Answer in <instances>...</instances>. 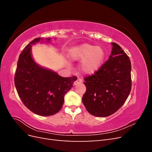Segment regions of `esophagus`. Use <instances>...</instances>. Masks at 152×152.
Returning a JSON list of instances; mask_svg holds the SVG:
<instances>
[{"mask_svg":"<svg viewBox=\"0 0 152 152\" xmlns=\"http://www.w3.org/2000/svg\"><path fill=\"white\" fill-rule=\"evenodd\" d=\"M81 83H82V80L80 79H78L75 82H74V84H74V86H76L77 84H80Z\"/></svg>","mask_w":152,"mask_h":152,"instance_id":"obj_1","label":"esophagus"}]
</instances>
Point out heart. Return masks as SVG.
<instances>
[{
    "label": "heart",
    "instance_id": "1",
    "mask_svg": "<svg viewBox=\"0 0 152 152\" xmlns=\"http://www.w3.org/2000/svg\"><path fill=\"white\" fill-rule=\"evenodd\" d=\"M70 58L74 61H82L80 70L84 74L93 75L102 66L105 53L102 48L84 44L73 48L70 52Z\"/></svg>",
    "mask_w": 152,
    "mask_h": 152
}]
</instances>
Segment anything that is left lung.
I'll list each match as a JSON object with an SVG mask.
<instances>
[{"label":"left lung","mask_w":152,"mask_h":152,"mask_svg":"<svg viewBox=\"0 0 152 152\" xmlns=\"http://www.w3.org/2000/svg\"><path fill=\"white\" fill-rule=\"evenodd\" d=\"M107 61L94 75L85 78L86 92L82 102L96 117L111 115L125 103L131 90V64L120 45L112 42Z\"/></svg>","instance_id":"obj_1"}]
</instances>
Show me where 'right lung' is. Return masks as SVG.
Returning <instances> with one entry per match:
<instances>
[{
	"mask_svg": "<svg viewBox=\"0 0 152 152\" xmlns=\"http://www.w3.org/2000/svg\"><path fill=\"white\" fill-rule=\"evenodd\" d=\"M46 39L45 42H50ZM44 39L37 38L20 55L15 84L22 102L33 113L50 116L62 108L64 96L73 87L77 77H63L50 69L40 66L32 57L31 46Z\"/></svg>",
	"mask_w": 152,
	"mask_h": 152,
	"instance_id": "obj_1",
	"label": "right lung"
}]
</instances>
